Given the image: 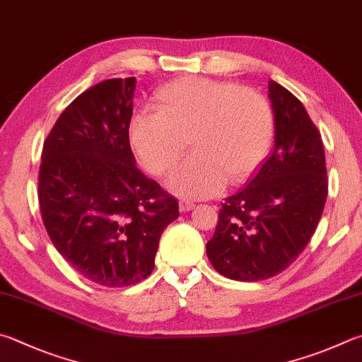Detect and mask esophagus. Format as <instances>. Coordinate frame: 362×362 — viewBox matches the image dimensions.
Masks as SVG:
<instances>
[{
  "instance_id": "34e87169",
  "label": "esophagus",
  "mask_w": 362,
  "mask_h": 362,
  "mask_svg": "<svg viewBox=\"0 0 362 362\" xmlns=\"http://www.w3.org/2000/svg\"><path fill=\"white\" fill-rule=\"evenodd\" d=\"M179 209H180V212H189V210H193L194 209V202H192V201H185V199H182L180 202H179Z\"/></svg>"
}]
</instances>
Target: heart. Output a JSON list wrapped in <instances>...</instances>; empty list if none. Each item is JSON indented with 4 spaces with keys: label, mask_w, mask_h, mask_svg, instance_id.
<instances>
[{
    "label": "heart",
    "mask_w": 362,
    "mask_h": 362,
    "mask_svg": "<svg viewBox=\"0 0 362 362\" xmlns=\"http://www.w3.org/2000/svg\"><path fill=\"white\" fill-rule=\"evenodd\" d=\"M156 112L131 118L129 141L144 166L170 175L168 187L185 199L210 198L225 182L235 185L261 166L274 134V115L258 91L206 77H182L153 98Z\"/></svg>",
    "instance_id": "1"
}]
</instances>
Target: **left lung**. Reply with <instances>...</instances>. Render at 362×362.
<instances>
[{"instance_id":"left-lung-1","label":"left lung","mask_w":362,"mask_h":362,"mask_svg":"<svg viewBox=\"0 0 362 362\" xmlns=\"http://www.w3.org/2000/svg\"><path fill=\"white\" fill-rule=\"evenodd\" d=\"M274 150L248 185L221 202L207 242L216 272L239 281L280 274L298 258L318 226L327 196L321 134L291 91L269 81Z\"/></svg>"}]
</instances>
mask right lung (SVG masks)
<instances>
[{
  "mask_svg": "<svg viewBox=\"0 0 362 362\" xmlns=\"http://www.w3.org/2000/svg\"><path fill=\"white\" fill-rule=\"evenodd\" d=\"M136 77L78 95L44 142L37 196L44 226L64 259L109 288L139 284L179 202L136 168L129 146Z\"/></svg>",
  "mask_w": 362,
  "mask_h": 362,
  "instance_id": "add662e5",
  "label": "right lung"
}]
</instances>
